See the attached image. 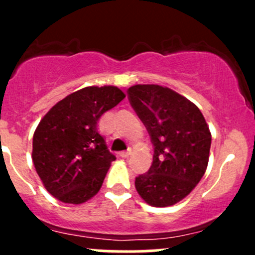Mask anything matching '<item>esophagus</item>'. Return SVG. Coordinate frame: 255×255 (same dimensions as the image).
<instances>
[{"label":"esophagus","instance_id":"obj_1","mask_svg":"<svg viewBox=\"0 0 255 255\" xmlns=\"http://www.w3.org/2000/svg\"><path fill=\"white\" fill-rule=\"evenodd\" d=\"M130 149H128V150H126V151H121L120 153V156L121 158H128V156L130 155Z\"/></svg>","mask_w":255,"mask_h":255}]
</instances>
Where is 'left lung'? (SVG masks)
Here are the masks:
<instances>
[{
    "label": "left lung",
    "instance_id": "1",
    "mask_svg": "<svg viewBox=\"0 0 255 255\" xmlns=\"http://www.w3.org/2000/svg\"><path fill=\"white\" fill-rule=\"evenodd\" d=\"M128 100L154 146L148 173L135 177L140 197L155 207L186 197L206 171L211 133L201 111L184 96L159 85H134Z\"/></svg>",
    "mask_w": 255,
    "mask_h": 255
}]
</instances>
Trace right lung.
I'll return each instance as SVG.
<instances>
[{
    "label": "right lung",
    "instance_id": "obj_1",
    "mask_svg": "<svg viewBox=\"0 0 255 255\" xmlns=\"http://www.w3.org/2000/svg\"><path fill=\"white\" fill-rule=\"evenodd\" d=\"M126 95L116 86H89L51 107L33 135L32 159L47 191L59 201L79 205L101 189L116 156L97 122Z\"/></svg>",
    "mask_w": 255,
    "mask_h": 255
}]
</instances>
